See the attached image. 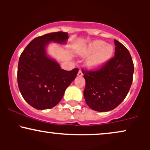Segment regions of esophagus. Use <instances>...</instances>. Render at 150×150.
Instances as JSON below:
<instances>
[{"instance_id": "34e87169", "label": "esophagus", "mask_w": 150, "mask_h": 150, "mask_svg": "<svg viewBox=\"0 0 150 150\" xmlns=\"http://www.w3.org/2000/svg\"><path fill=\"white\" fill-rule=\"evenodd\" d=\"M77 75H78V76H82V75H83V73H82V70H79L78 73H77Z\"/></svg>"}]
</instances>
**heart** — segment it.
Listing matches in <instances>:
<instances>
[{"instance_id":"obj_1","label":"heart","mask_w":150,"mask_h":150,"mask_svg":"<svg viewBox=\"0 0 150 150\" xmlns=\"http://www.w3.org/2000/svg\"><path fill=\"white\" fill-rule=\"evenodd\" d=\"M114 49L111 44H106L104 41L96 40L91 42L81 51L82 56H91L87 63L91 68H99L112 57Z\"/></svg>"}]
</instances>
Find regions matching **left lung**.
Wrapping results in <instances>:
<instances>
[{"label":"left lung","mask_w":150,"mask_h":150,"mask_svg":"<svg viewBox=\"0 0 150 150\" xmlns=\"http://www.w3.org/2000/svg\"><path fill=\"white\" fill-rule=\"evenodd\" d=\"M115 56L95 70H82L86 85L84 97L90 108L99 112L114 109L130 90L134 65L128 50L114 39Z\"/></svg>","instance_id":"8db88e82"}]
</instances>
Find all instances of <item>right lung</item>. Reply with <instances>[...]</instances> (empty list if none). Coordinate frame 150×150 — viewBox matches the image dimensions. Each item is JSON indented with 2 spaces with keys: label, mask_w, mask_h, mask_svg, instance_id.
Here are the masks:
<instances>
[{
  "label": "right lung",
  "mask_w": 150,
  "mask_h": 150,
  "mask_svg": "<svg viewBox=\"0 0 150 150\" xmlns=\"http://www.w3.org/2000/svg\"><path fill=\"white\" fill-rule=\"evenodd\" d=\"M68 39V33L63 32L44 34L34 39L20 55L18 87L24 99L36 109H49L57 105L76 77L78 68L70 71L61 69L57 62L46 55L49 42L62 44Z\"/></svg>",
  "instance_id": "obj_1"
}]
</instances>
